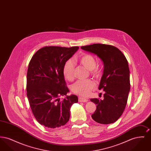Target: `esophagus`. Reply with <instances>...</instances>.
<instances>
[{"label": "esophagus", "mask_w": 151, "mask_h": 151, "mask_svg": "<svg viewBox=\"0 0 151 151\" xmlns=\"http://www.w3.org/2000/svg\"><path fill=\"white\" fill-rule=\"evenodd\" d=\"M88 101V100L86 99H85V98H83V97H79V101L80 102H86Z\"/></svg>", "instance_id": "obj_1"}]
</instances>
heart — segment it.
<instances>
[{
	"label": "heart",
	"mask_w": 151,
	"mask_h": 151,
	"mask_svg": "<svg viewBox=\"0 0 151 151\" xmlns=\"http://www.w3.org/2000/svg\"><path fill=\"white\" fill-rule=\"evenodd\" d=\"M75 62L84 67L95 78L100 76V68L96 65V60L94 56L89 54H82L76 58ZM74 63L71 60H67L63 67V74L65 78L71 81L74 78ZM94 86V83L92 80H79L73 84L71 86L72 92L82 96L89 95Z\"/></svg>",
	"instance_id": "heart-1"
}]
</instances>
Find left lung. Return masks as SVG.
<instances>
[{
    "mask_svg": "<svg viewBox=\"0 0 151 151\" xmlns=\"http://www.w3.org/2000/svg\"><path fill=\"white\" fill-rule=\"evenodd\" d=\"M81 49L97 55L104 63L99 87L105 92L104 100L91 99L97 105L92 118L100 124L113 123L122 115L127 102L130 89L128 62L122 52L111 45L95 43Z\"/></svg>",
    "mask_w": 151,
    "mask_h": 151,
    "instance_id": "1",
    "label": "left lung"
}]
</instances>
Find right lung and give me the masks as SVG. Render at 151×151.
<instances>
[{
    "label": "right lung",
    "instance_id": "1",
    "mask_svg": "<svg viewBox=\"0 0 151 151\" xmlns=\"http://www.w3.org/2000/svg\"><path fill=\"white\" fill-rule=\"evenodd\" d=\"M79 47L46 46L37 51L29 62L27 92L36 120L45 127L55 129L70 119V108L78 102L76 95L67 96L63 67ZM65 95L63 100L59 97Z\"/></svg>",
    "mask_w": 151,
    "mask_h": 151
}]
</instances>
